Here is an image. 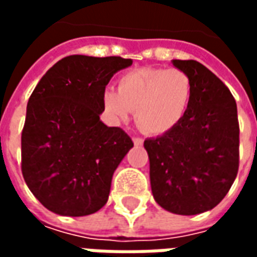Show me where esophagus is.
<instances>
[{
    "label": "esophagus",
    "mask_w": 257,
    "mask_h": 257,
    "mask_svg": "<svg viewBox=\"0 0 257 257\" xmlns=\"http://www.w3.org/2000/svg\"><path fill=\"white\" fill-rule=\"evenodd\" d=\"M134 143H135V146H142L143 145V139H142V138H134Z\"/></svg>",
    "instance_id": "1"
}]
</instances>
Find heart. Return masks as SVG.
<instances>
[{"label":"heart","mask_w":257,"mask_h":257,"mask_svg":"<svg viewBox=\"0 0 257 257\" xmlns=\"http://www.w3.org/2000/svg\"><path fill=\"white\" fill-rule=\"evenodd\" d=\"M193 81L179 68L143 67L119 77L117 92L106 90L103 107L114 122L126 121L135 111V121L149 135L172 131L189 110Z\"/></svg>","instance_id":"heart-1"}]
</instances>
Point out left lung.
Masks as SVG:
<instances>
[{"label":"left lung","mask_w":257,"mask_h":257,"mask_svg":"<svg viewBox=\"0 0 257 257\" xmlns=\"http://www.w3.org/2000/svg\"><path fill=\"white\" fill-rule=\"evenodd\" d=\"M189 74L193 97L183 119L167 134L145 140L151 191L176 215H198L226 197L239 165V125L231 92L204 64L172 60Z\"/></svg>","instance_id":"8db88e82"}]
</instances>
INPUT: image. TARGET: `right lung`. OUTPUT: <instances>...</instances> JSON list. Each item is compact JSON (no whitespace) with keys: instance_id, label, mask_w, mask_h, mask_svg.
Wrapping results in <instances>:
<instances>
[{"instance_id":"obj_1","label":"right lung","mask_w":257,"mask_h":257,"mask_svg":"<svg viewBox=\"0 0 257 257\" xmlns=\"http://www.w3.org/2000/svg\"><path fill=\"white\" fill-rule=\"evenodd\" d=\"M132 59L71 55L48 70L33 90L22 132V173L47 209L92 215L106 205L112 173L134 142L100 121L103 95Z\"/></svg>"}]
</instances>
